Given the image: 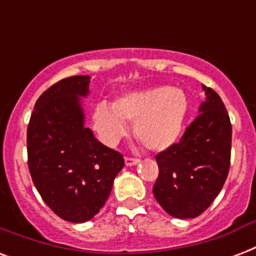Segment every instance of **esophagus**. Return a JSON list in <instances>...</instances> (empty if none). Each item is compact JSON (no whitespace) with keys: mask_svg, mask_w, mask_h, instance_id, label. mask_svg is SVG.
Here are the masks:
<instances>
[{"mask_svg":"<svg viewBox=\"0 0 256 256\" xmlns=\"http://www.w3.org/2000/svg\"><path fill=\"white\" fill-rule=\"evenodd\" d=\"M124 164H126V166H136V164H140V160H136V158H130V156H126V158H124Z\"/></svg>","mask_w":256,"mask_h":256,"instance_id":"1","label":"esophagus"}]
</instances>
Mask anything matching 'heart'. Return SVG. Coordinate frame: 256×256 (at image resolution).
Masks as SVG:
<instances>
[{
    "label": "heart",
    "mask_w": 256,
    "mask_h": 256,
    "mask_svg": "<svg viewBox=\"0 0 256 256\" xmlns=\"http://www.w3.org/2000/svg\"><path fill=\"white\" fill-rule=\"evenodd\" d=\"M190 100L182 88L170 86L136 90L116 96L112 108L96 104L92 126L104 144L114 146L134 124L136 140L150 152H164L182 136Z\"/></svg>",
    "instance_id": "b5f03b06"
}]
</instances>
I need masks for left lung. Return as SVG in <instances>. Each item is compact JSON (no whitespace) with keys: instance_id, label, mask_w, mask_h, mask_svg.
<instances>
[{"instance_id":"8db88e82","label":"left lung","mask_w":256,"mask_h":256,"mask_svg":"<svg viewBox=\"0 0 256 256\" xmlns=\"http://www.w3.org/2000/svg\"><path fill=\"white\" fill-rule=\"evenodd\" d=\"M202 88L199 116L178 144L156 156L160 175L154 196L168 215L179 219L202 214L220 192L230 168V116L220 96Z\"/></svg>"}]
</instances>
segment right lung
Masks as SVG:
<instances>
[{
	"label": "right lung",
	"instance_id": "obj_1",
	"mask_svg": "<svg viewBox=\"0 0 256 256\" xmlns=\"http://www.w3.org/2000/svg\"><path fill=\"white\" fill-rule=\"evenodd\" d=\"M90 76L54 84L34 104L28 126V164L44 202L72 223L94 218L124 166L122 154L106 148L85 126L82 98Z\"/></svg>",
	"mask_w": 256,
	"mask_h": 256
}]
</instances>
